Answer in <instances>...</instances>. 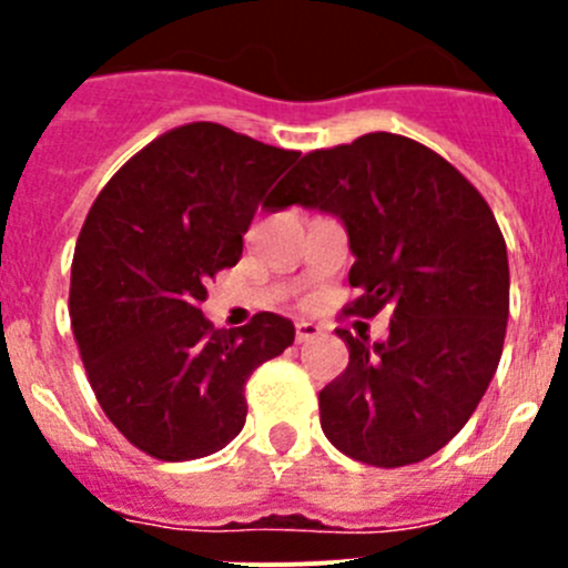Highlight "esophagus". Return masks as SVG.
Masks as SVG:
<instances>
[{
	"label": "esophagus",
	"mask_w": 568,
	"mask_h": 568,
	"mask_svg": "<svg viewBox=\"0 0 568 568\" xmlns=\"http://www.w3.org/2000/svg\"><path fill=\"white\" fill-rule=\"evenodd\" d=\"M318 335H321V327L318 324H313V321H298V324H295V341H298V344L318 338Z\"/></svg>",
	"instance_id": "obj_1"
}]
</instances>
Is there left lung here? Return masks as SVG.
Instances as JSON below:
<instances>
[{"instance_id":"8db88e82","label":"left lung","mask_w":568,"mask_h":568,"mask_svg":"<svg viewBox=\"0 0 568 568\" xmlns=\"http://www.w3.org/2000/svg\"><path fill=\"white\" fill-rule=\"evenodd\" d=\"M290 204L344 224L361 290L346 313H393L386 341L338 329L349 364L321 389V429L361 464L429 458L464 429L504 353L509 258L489 204L435 150L395 133L304 155L278 195Z\"/></svg>"}]
</instances>
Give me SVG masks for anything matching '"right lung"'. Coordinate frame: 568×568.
<instances>
[{
  "label": "right lung",
  "mask_w": 568,
  "mask_h": 568,
  "mask_svg": "<svg viewBox=\"0 0 568 568\" xmlns=\"http://www.w3.org/2000/svg\"><path fill=\"white\" fill-rule=\"evenodd\" d=\"M298 155L193 122L139 150L90 207L70 270V324L99 406L135 449L159 460L224 449L247 420L253 369L295 341L284 315L213 329L199 307Z\"/></svg>",
  "instance_id": "right-lung-1"
}]
</instances>
